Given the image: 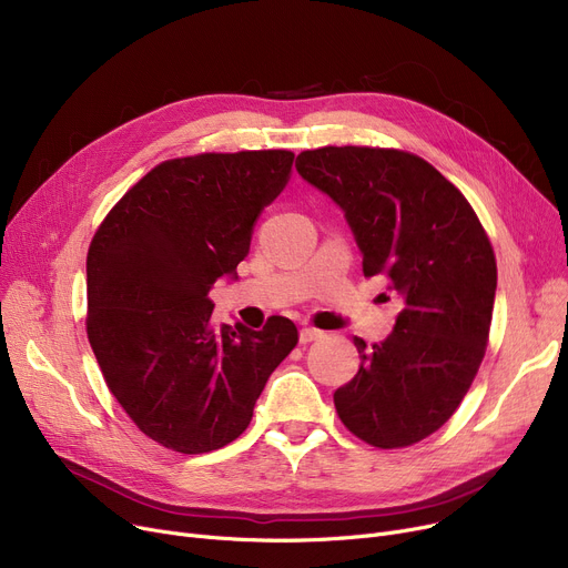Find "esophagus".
I'll list each match as a JSON object with an SVG mask.
<instances>
[{
    "instance_id": "esophagus-1",
    "label": "esophagus",
    "mask_w": 568,
    "mask_h": 568,
    "mask_svg": "<svg viewBox=\"0 0 568 568\" xmlns=\"http://www.w3.org/2000/svg\"><path fill=\"white\" fill-rule=\"evenodd\" d=\"M317 338H322V332L320 329H311V326H306V329H302L300 332V341L306 345V343H313V341H317Z\"/></svg>"
}]
</instances>
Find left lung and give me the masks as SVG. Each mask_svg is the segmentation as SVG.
I'll return each instance as SVG.
<instances>
[{
    "instance_id": "1",
    "label": "left lung",
    "mask_w": 568,
    "mask_h": 568,
    "mask_svg": "<svg viewBox=\"0 0 568 568\" xmlns=\"http://www.w3.org/2000/svg\"><path fill=\"white\" fill-rule=\"evenodd\" d=\"M329 195L364 253L405 306L334 394L345 428L377 449H403L452 419L479 371L493 320L497 262L467 197L422 156L384 146H320L296 156Z\"/></svg>"
}]
</instances>
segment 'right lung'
Segmentation results:
<instances>
[{"instance_id":"right-lung-1","label":"right lung","mask_w":568,"mask_h":568,"mask_svg":"<svg viewBox=\"0 0 568 568\" xmlns=\"http://www.w3.org/2000/svg\"><path fill=\"white\" fill-rule=\"evenodd\" d=\"M294 154L170 159L99 225L87 253V338L131 422L165 449L216 452L242 435L264 384L300 343L292 320L219 326L209 290L248 255Z\"/></svg>"}]
</instances>
